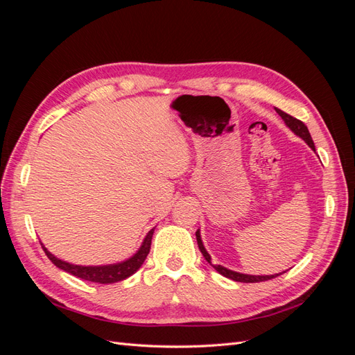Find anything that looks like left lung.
Wrapping results in <instances>:
<instances>
[{
    "label": "left lung",
    "instance_id": "1",
    "mask_svg": "<svg viewBox=\"0 0 355 355\" xmlns=\"http://www.w3.org/2000/svg\"><path fill=\"white\" fill-rule=\"evenodd\" d=\"M275 111H277L278 115H280V116L283 118V121L286 123V125L290 128V130H292L296 136L302 137L304 141L315 151L313 137H311V135H309V132H308V127H306L302 121L297 120V118L286 114V112L282 111V110H277V108H275ZM196 237H197V243H198V249H200V252L202 253L204 259H206L219 274H222L223 277H227V278H231V280H234V282H240V283H259V282L272 280V278H275L277 275H280V274H274V275H249V274H241V272H237V271H231V270H228V268H225V266H222V265H214V263L211 262L210 254L207 253L206 249H204L201 237H200V231L196 232ZM282 274H283V272H282Z\"/></svg>",
    "mask_w": 355,
    "mask_h": 355
}]
</instances>
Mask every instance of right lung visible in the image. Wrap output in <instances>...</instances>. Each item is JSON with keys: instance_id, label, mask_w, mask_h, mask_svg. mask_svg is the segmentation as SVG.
Returning a JSON list of instances; mask_svg holds the SVG:
<instances>
[{"instance_id": "add662e5", "label": "right lung", "mask_w": 355, "mask_h": 355, "mask_svg": "<svg viewBox=\"0 0 355 355\" xmlns=\"http://www.w3.org/2000/svg\"><path fill=\"white\" fill-rule=\"evenodd\" d=\"M153 234L154 230L149 231L146 234V237L139 249L130 259H127L120 263H112V265H101V266H83V265H72L69 262H65L59 259L55 254H51L44 245H42V250L46 252L49 259L55 263L60 270L67 271L75 277L83 278V280L93 282V283H99V284H111L116 282H123L125 278L133 275L139 268L142 266L145 262L146 256L149 253V249H151V240H153Z\"/></svg>"}]
</instances>
